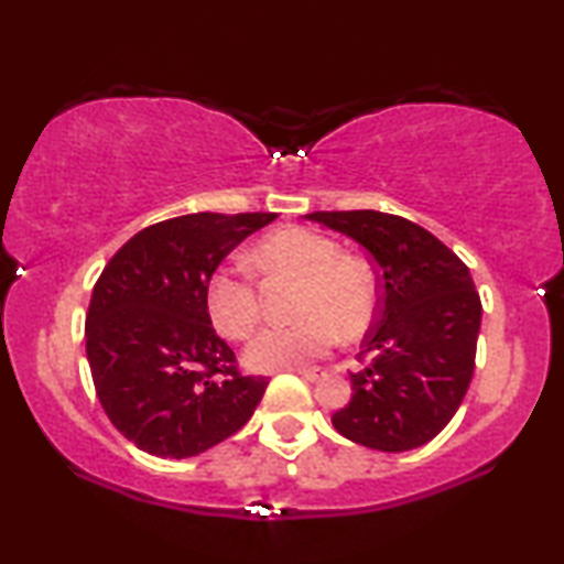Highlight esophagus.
Wrapping results in <instances>:
<instances>
[{
  "instance_id": "34e87169",
  "label": "esophagus",
  "mask_w": 564,
  "mask_h": 564,
  "mask_svg": "<svg viewBox=\"0 0 564 564\" xmlns=\"http://www.w3.org/2000/svg\"><path fill=\"white\" fill-rule=\"evenodd\" d=\"M292 372L300 375L307 382H315V380H321V377H323V369H292Z\"/></svg>"
}]
</instances>
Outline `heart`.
<instances>
[{
  "label": "heart",
  "mask_w": 564,
  "mask_h": 564,
  "mask_svg": "<svg viewBox=\"0 0 564 564\" xmlns=\"http://www.w3.org/2000/svg\"><path fill=\"white\" fill-rule=\"evenodd\" d=\"M261 274L295 276V323L269 326L246 346V365L257 372L300 369L321 359L338 336L357 338L377 311V284L361 259L341 257L330 238L311 228H282L261 238L251 253ZM205 311L218 334L246 338L259 323L257 284L243 269L218 267L207 276Z\"/></svg>",
  "instance_id": "obj_1"
}]
</instances>
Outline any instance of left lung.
I'll list each match as a JSON object with an SVG mask.
<instances>
[{"label": "left lung", "instance_id": "1", "mask_svg": "<svg viewBox=\"0 0 564 564\" xmlns=\"http://www.w3.org/2000/svg\"><path fill=\"white\" fill-rule=\"evenodd\" d=\"M305 218L354 238L380 269V307L361 341L372 361L351 372V400L330 415L334 429L380 452L423 446L457 413L475 372L482 305L469 269L400 215L334 210Z\"/></svg>", "mask_w": 564, "mask_h": 564}]
</instances>
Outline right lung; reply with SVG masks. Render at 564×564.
<instances>
[{
    "instance_id": "1",
    "label": "right lung",
    "mask_w": 564,
    "mask_h": 564,
    "mask_svg": "<svg viewBox=\"0 0 564 564\" xmlns=\"http://www.w3.org/2000/svg\"><path fill=\"white\" fill-rule=\"evenodd\" d=\"M276 213H192L130 238L99 274L87 313V359L107 419L138 449L184 459L234 436L267 377L241 375L215 334L205 284Z\"/></svg>"
}]
</instances>
